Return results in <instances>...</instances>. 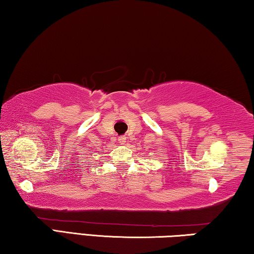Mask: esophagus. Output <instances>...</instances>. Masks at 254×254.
I'll return each mask as SVG.
<instances>
[{"label":"esophagus","instance_id":"obj_1","mask_svg":"<svg viewBox=\"0 0 254 254\" xmlns=\"http://www.w3.org/2000/svg\"><path fill=\"white\" fill-rule=\"evenodd\" d=\"M119 141H120V143H122V145H123V143L127 141V137H124V135H123V137H120Z\"/></svg>","mask_w":254,"mask_h":254}]
</instances>
